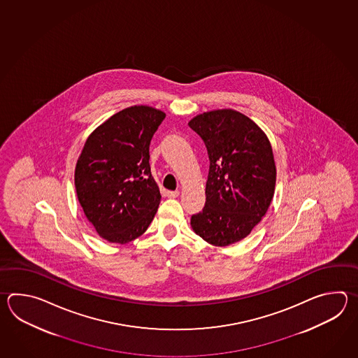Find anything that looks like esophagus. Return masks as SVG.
<instances>
[{
	"mask_svg": "<svg viewBox=\"0 0 358 358\" xmlns=\"http://www.w3.org/2000/svg\"><path fill=\"white\" fill-rule=\"evenodd\" d=\"M179 196V190H169L168 197L169 198H176Z\"/></svg>",
	"mask_w": 358,
	"mask_h": 358,
	"instance_id": "34e87169",
	"label": "esophagus"
}]
</instances>
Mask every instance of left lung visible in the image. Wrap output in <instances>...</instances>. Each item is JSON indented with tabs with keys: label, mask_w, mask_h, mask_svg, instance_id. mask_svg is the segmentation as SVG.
<instances>
[{
	"label": "left lung",
	"mask_w": 358,
	"mask_h": 358,
	"mask_svg": "<svg viewBox=\"0 0 358 358\" xmlns=\"http://www.w3.org/2000/svg\"><path fill=\"white\" fill-rule=\"evenodd\" d=\"M205 142L210 160L206 203L192 215L196 234L225 247L248 236L265 216L276 182L273 148L250 117L234 110H215L190 120Z\"/></svg>",
	"instance_id": "obj_1"
}]
</instances>
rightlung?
Instances as JSON below:
<instances>
[{
	"mask_svg": "<svg viewBox=\"0 0 358 358\" xmlns=\"http://www.w3.org/2000/svg\"><path fill=\"white\" fill-rule=\"evenodd\" d=\"M164 119L153 107H128L92 133L78 159L79 203L96 231L111 243L142 236L160 205L150 145Z\"/></svg>",
	"mask_w": 358,
	"mask_h": 358,
	"instance_id": "1",
	"label": "right lung"
}]
</instances>
